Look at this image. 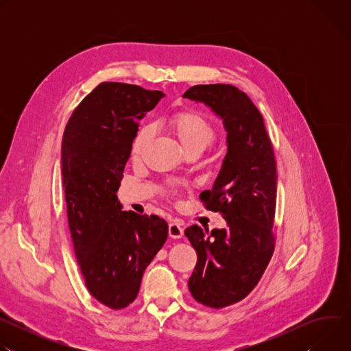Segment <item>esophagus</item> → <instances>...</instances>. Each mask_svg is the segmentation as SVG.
Masks as SVG:
<instances>
[{
  "label": "esophagus",
  "instance_id": "1",
  "mask_svg": "<svg viewBox=\"0 0 351 351\" xmlns=\"http://www.w3.org/2000/svg\"><path fill=\"white\" fill-rule=\"evenodd\" d=\"M168 233L172 239H180L183 236V228L180 223L178 222H172L169 223V228H168Z\"/></svg>",
  "mask_w": 351,
  "mask_h": 351
}]
</instances>
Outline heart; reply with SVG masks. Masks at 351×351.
Masks as SVG:
<instances>
[{
	"label": "heart",
	"mask_w": 351,
	"mask_h": 351,
	"mask_svg": "<svg viewBox=\"0 0 351 351\" xmlns=\"http://www.w3.org/2000/svg\"><path fill=\"white\" fill-rule=\"evenodd\" d=\"M169 128L178 136L186 149L193 147L206 148L217 136L213 122L198 111H180L171 117ZM153 136V126L144 125L136 134L132 145L133 156H140Z\"/></svg>",
	"instance_id": "1"
}]
</instances>
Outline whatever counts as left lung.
<instances>
[{
	"mask_svg": "<svg viewBox=\"0 0 351 351\" xmlns=\"http://www.w3.org/2000/svg\"><path fill=\"white\" fill-rule=\"evenodd\" d=\"M183 97L208 106L228 132V153L211 190L199 194L221 213L225 229L184 230L197 253L189 290L199 304L223 308L243 300L261 279L275 248L276 161L264 118L232 84H197Z\"/></svg>",
	"mask_w": 351,
	"mask_h": 351,
	"instance_id": "8db88e82",
	"label": "left lung"
}]
</instances>
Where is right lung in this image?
I'll list each match as a JSON object with an SVG mask.
<instances>
[{"mask_svg": "<svg viewBox=\"0 0 351 351\" xmlns=\"http://www.w3.org/2000/svg\"><path fill=\"white\" fill-rule=\"evenodd\" d=\"M164 95L136 84L99 83L76 107L62 137L75 256L91 295L112 310L134 302L145 268L168 237L162 218L122 211L117 195L138 121Z\"/></svg>", "mask_w": 351, "mask_h": 351, "instance_id": "1", "label": "right lung"}]
</instances>
